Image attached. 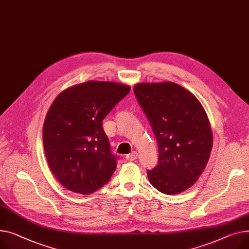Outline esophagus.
Segmentation results:
<instances>
[{"mask_svg":"<svg viewBox=\"0 0 249 249\" xmlns=\"http://www.w3.org/2000/svg\"><path fill=\"white\" fill-rule=\"evenodd\" d=\"M137 157H138V153H137L136 151H133V152L128 154V155L126 156V159H127L128 161H134L135 159H137Z\"/></svg>","mask_w":249,"mask_h":249,"instance_id":"esophagus-1","label":"esophagus"}]
</instances>
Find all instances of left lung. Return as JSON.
<instances>
[{
    "instance_id": "obj_1",
    "label": "left lung",
    "mask_w": 249,
    "mask_h": 249,
    "mask_svg": "<svg viewBox=\"0 0 249 249\" xmlns=\"http://www.w3.org/2000/svg\"><path fill=\"white\" fill-rule=\"evenodd\" d=\"M137 101L158 145V164L147 170L160 192L178 194L191 187L204 171L212 149V132L198 99L172 82L134 86Z\"/></svg>"
}]
</instances>
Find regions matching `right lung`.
I'll return each instance as SVG.
<instances>
[{
	"mask_svg": "<svg viewBox=\"0 0 249 249\" xmlns=\"http://www.w3.org/2000/svg\"><path fill=\"white\" fill-rule=\"evenodd\" d=\"M115 82L88 81L63 91L43 126L49 167L70 191L91 194L110 180L118 157L111 153L102 121L130 92Z\"/></svg>",
	"mask_w": 249,
	"mask_h": 249,
	"instance_id": "1",
	"label": "right lung"
}]
</instances>
